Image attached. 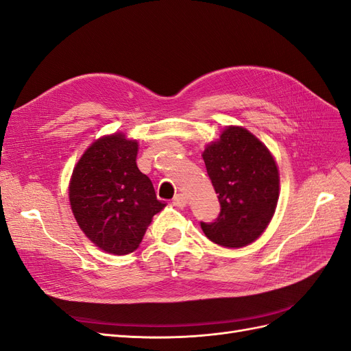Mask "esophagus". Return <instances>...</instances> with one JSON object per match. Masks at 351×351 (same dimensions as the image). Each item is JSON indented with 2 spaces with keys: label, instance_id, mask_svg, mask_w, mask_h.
<instances>
[{
  "label": "esophagus",
  "instance_id": "1",
  "mask_svg": "<svg viewBox=\"0 0 351 351\" xmlns=\"http://www.w3.org/2000/svg\"><path fill=\"white\" fill-rule=\"evenodd\" d=\"M172 203H173V206H176V207H185L186 206V197L184 195V194H178V195H175L173 197V199H172Z\"/></svg>",
  "mask_w": 351,
  "mask_h": 351
}]
</instances>
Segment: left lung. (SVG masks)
Masks as SVG:
<instances>
[{
	"instance_id": "left-lung-1",
	"label": "left lung",
	"mask_w": 351,
	"mask_h": 351,
	"mask_svg": "<svg viewBox=\"0 0 351 351\" xmlns=\"http://www.w3.org/2000/svg\"><path fill=\"white\" fill-rule=\"evenodd\" d=\"M207 175L220 203L213 222H199L206 237L228 248L257 239L272 219L279 173L269 149L247 129L229 126L203 153Z\"/></svg>"
}]
</instances>
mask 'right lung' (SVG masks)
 <instances>
[{
	"mask_svg": "<svg viewBox=\"0 0 351 351\" xmlns=\"http://www.w3.org/2000/svg\"><path fill=\"white\" fill-rule=\"evenodd\" d=\"M138 143L122 134L99 138L79 160L69 186L77 225L107 253L123 256L141 244L166 204L136 166Z\"/></svg>",
	"mask_w": 351,
	"mask_h": 351,
	"instance_id": "add662e5",
	"label": "right lung"
}]
</instances>
